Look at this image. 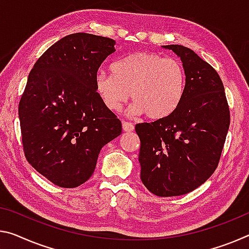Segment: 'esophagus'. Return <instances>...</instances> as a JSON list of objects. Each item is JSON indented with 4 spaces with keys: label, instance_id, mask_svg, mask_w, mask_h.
Returning a JSON list of instances; mask_svg holds the SVG:
<instances>
[{
    "label": "esophagus",
    "instance_id": "34e87169",
    "mask_svg": "<svg viewBox=\"0 0 249 249\" xmlns=\"http://www.w3.org/2000/svg\"><path fill=\"white\" fill-rule=\"evenodd\" d=\"M122 126H123V131L124 132H132V131H134V125L132 123H129V122L123 121V122H122Z\"/></svg>",
    "mask_w": 249,
    "mask_h": 249
}]
</instances>
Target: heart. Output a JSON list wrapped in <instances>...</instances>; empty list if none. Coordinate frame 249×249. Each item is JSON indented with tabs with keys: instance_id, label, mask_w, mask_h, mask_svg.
<instances>
[{
	"instance_id": "obj_1",
	"label": "heart",
	"mask_w": 249,
	"mask_h": 249,
	"mask_svg": "<svg viewBox=\"0 0 249 249\" xmlns=\"http://www.w3.org/2000/svg\"><path fill=\"white\" fill-rule=\"evenodd\" d=\"M112 73L98 71L94 76L95 92L107 109L116 112L127 98L134 102L128 112L145 113L160 120L174 112L183 97L186 76L181 63L155 53H136L110 66Z\"/></svg>"
}]
</instances>
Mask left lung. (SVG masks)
Segmentation results:
<instances>
[{
    "label": "left lung",
    "mask_w": 249,
    "mask_h": 249,
    "mask_svg": "<svg viewBox=\"0 0 249 249\" xmlns=\"http://www.w3.org/2000/svg\"><path fill=\"white\" fill-rule=\"evenodd\" d=\"M183 63L186 83L171 115L136 124L141 179L154 195L180 196L204 184L218 165L231 123L224 85L194 51L164 45Z\"/></svg>",
    "instance_id": "obj_1"
}]
</instances>
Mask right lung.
<instances>
[{
    "mask_svg": "<svg viewBox=\"0 0 249 249\" xmlns=\"http://www.w3.org/2000/svg\"><path fill=\"white\" fill-rule=\"evenodd\" d=\"M115 41L89 33L61 38L29 74L18 104L22 143L29 163L64 188L93 175L102 147L122 133V123L102 103L94 76Z\"/></svg>",
    "mask_w": 249,
    "mask_h": 249,
    "instance_id": "right-lung-1",
    "label": "right lung"
}]
</instances>
